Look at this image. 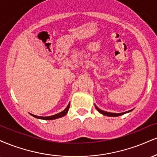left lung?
Segmentation results:
<instances>
[{
	"label": "left lung",
	"instance_id": "obj_1",
	"mask_svg": "<svg viewBox=\"0 0 157 157\" xmlns=\"http://www.w3.org/2000/svg\"><path fill=\"white\" fill-rule=\"evenodd\" d=\"M95 108H96L97 111H99L100 113H101L103 115H105V116H109V117H118V116H120V115H122V114H125V113H128L130 112V111H132V110H130V111H126V112H123V113H110V112H107V111H102V110L99 109L97 106L95 105Z\"/></svg>",
	"mask_w": 157,
	"mask_h": 157
}]
</instances>
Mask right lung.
<instances>
[{"instance_id":"1","label":"right lung","mask_w":157,"mask_h":157,"mask_svg":"<svg viewBox=\"0 0 157 157\" xmlns=\"http://www.w3.org/2000/svg\"><path fill=\"white\" fill-rule=\"evenodd\" d=\"M69 106H70V103L68 104L67 107L66 108V109L63 110V111H61V112H60V113H57V114L53 115V116H49V117H39V116H36V115L32 114V113H31V115H32V116H33L34 117L37 118V119H41V120H55V119L62 117L65 116V115H66V113H67L68 109H69Z\"/></svg>"}]
</instances>
